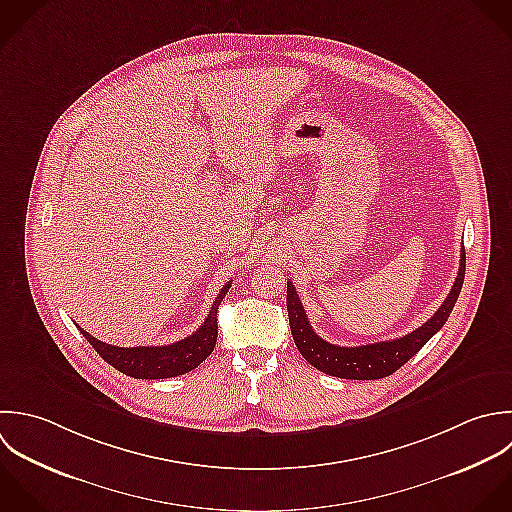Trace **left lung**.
<instances>
[{"instance_id":"8db88e82","label":"left lung","mask_w":512,"mask_h":512,"mask_svg":"<svg viewBox=\"0 0 512 512\" xmlns=\"http://www.w3.org/2000/svg\"><path fill=\"white\" fill-rule=\"evenodd\" d=\"M465 263H467V257L463 247L461 267H459L455 285L449 297L445 299V303L439 307V311L423 327L393 341H381V343H371L361 347H337L333 343L323 341L309 325L307 313L303 309V303L293 283L287 281V311H289L293 341L299 353L305 357V361L311 363L315 369L323 371L325 375L351 379V381H373V379L389 377L397 369H401L411 357H415L437 331L443 329L463 289Z\"/></svg>"}]
</instances>
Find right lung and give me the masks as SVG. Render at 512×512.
<instances>
[{
  "label": "right lung",
  "mask_w": 512,
  "mask_h": 512,
  "mask_svg": "<svg viewBox=\"0 0 512 512\" xmlns=\"http://www.w3.org/2000/svg\"><path fill=\"white\" fill-rule=\"evenodd\" d=\"M231 281L223 285L215 297L211 311L203 325L189 337L165 345V347H115L97 341L79 327V333L91 343V347L119 373L133 379H169L199 367L215 349L217 343V309L225 299Z\"/></svg>",
  "instance_id": "1"
}]
</instances>
